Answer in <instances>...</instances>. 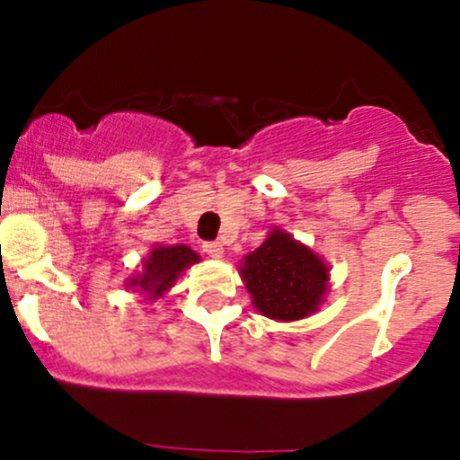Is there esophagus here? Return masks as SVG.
<instances>
[{"mask_svg":"<svg viewBox=\"0 0 460 460\" xmlns=\"http://www.w3.org/2000/svg\"><path fill=\"white\" fill-rule=\"evenodd\" d=\"M202 249H204V253H207L208 258H222V256H225L222 243H204Z\"/></svg>","mask_w":460,"mask_h":460,"instance_id":"obj_1","label":"esophagus"}]
</instances>
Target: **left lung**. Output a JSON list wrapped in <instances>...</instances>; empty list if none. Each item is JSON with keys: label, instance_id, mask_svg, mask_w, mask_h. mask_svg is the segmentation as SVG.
I'll return each mask as SVG.
<instances>
[{"label": "left lung", "instance_id": "1", "mask_svg": "<svg viewBox=\"0 0 460 460\" xmlns=\"http://www.w3.org/2000/svg\"><path fill=\"white\" fill-rule=\"evenodd\" d=\"M238 271L258 314L280 323L316 314L332 276L323 256L280 226L269 229L256 252L240 260Z\"/></svg>", "mask_w": 460, "mask_h": 460}]
</instances>
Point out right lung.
Returning a JSON list of instances; mask_svg holds the SVG:
<instances>
[{
	"instance_id": "1",
	"label": "right lung",
	"mask_w": 460,
	"mask_h": 460,
	"mask_svg": "<svg viewBox=\"0 0 460 460\" xmlns=\"http://www.w3.org/2000/svg\"><path fill=\"white\" fill-rule=\"evenodd\" d=\"M196 262H200V256L187 244H153L148 256L142 258V271L127 280V289L155 303Z\"/></svg>"
}]
</instances>
